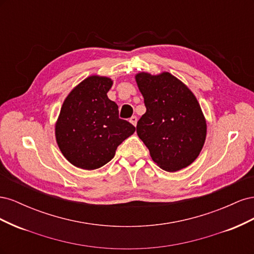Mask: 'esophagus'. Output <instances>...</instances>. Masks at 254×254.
I'll return each instance as SVG.
<instances>
[{"instance_id": "obj_1", "label": "esophagus", "mask_w": 254, "mask_h": 254, "mask_svg": "<svg viewBox=\"0 0 254 254\" xmlns=\"http://www.w3.org/2000/svg\"><path fill=\"white\" fill-rule=\"evenodd\" d=\"M129 122L131 123V124H132L133 126H135V125H136V122H137V118H136V117H132V118H130Z\"/></svg>"}]
</instances>
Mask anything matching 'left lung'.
<instances>
[{"instance_id": "obj_1", "label": "left lung", "mask_w": 254, "mask_h": 254, "mask_svg": "<svg viewBox=\"0 0 254 254\" xmlns=\"http://www.w3.org/2000/svg\"><path fill=\"white\" fill-rule=\"evenodd\" d=\"M134 78L146 107L136 133L153 162L166 172L188 167L199 156L206 136V121L196 96L168 72H140Z\"/></svg>"}]
</instances>
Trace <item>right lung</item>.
Instances as JSON below:
<instances>
[{
	"label": "right lung",
	"instance_id": "add662e5",
	"mask_svg": "<svg viewBox=\"0 0 254 254\" xmlns=\"http://www.w3.org/2000/svg\"><path fill=\"white\" fill-rule=\"evenodd\" d=\"M113 80L91 75L65 97L55 124L56 142L76 167L92 171L107 164L118 146L135 131L119 118V107L107 96Z\"/></svg>",
	"mask_w": 254,
	"mask_h": 254
}]
</instances>
